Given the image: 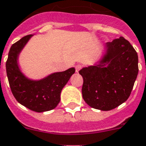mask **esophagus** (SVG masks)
<instances>
[{"label": "esophagus", "instance_id": "34e87169", "mask_svg": "<svg viewBox=\"0 0 146 146\" xmlns=\"http://www.w3.org/2000/svg\"><path fill=\"white\" fill-rule=\"evenodd\" d=\"M82 67H83V65L81 64H78L76 66H75V70H76V72H78L81 70V69L82 68Z\"/></svg>", "mask_w": 146, "mask_h": 146}]
</instances>
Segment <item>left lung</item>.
Returning <instances> with one entry per match:
<instances>
[{"label": "left lung", "instance_id": "obj_1", "mask_svg": "<svg viewBox=\"0 0 146 146\" xmlns=\"http://www.w3.org/2000/svg\"><path fill=\"white\" fill-rule=\"evenodd\" d=\"M138 54L123 37L106 44V52L94 65L81 69L82 96L92 108H115L129 98L136 80Z\"/></svg>", "mask_w": 146, "mask_h": 146}]
</instances>
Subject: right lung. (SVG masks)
<instances>
[{
	"label": "right lung",
	"mask_w": 146,
	"mask_h": 146,
	"mask_svg": "<svg viewBox=\"0 0 146 146\" xmlns=\"http://www.w3.org/2000/svg\"><path fill=\"white\" fill-rule=\"evenodd\" d=\"M32 36H25L12 44L6 62L7 75L16 100L30 110L43 112L52 110L58 105L61 90L75 69L71 68L64 72H54L39 80L27 78L20 68L18 58Z\"/></svg>",
	"instance_id": "obj_1"
}]
</instances>
